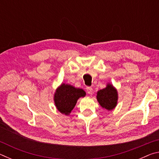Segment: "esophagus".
<instances>
[{
    "label": "esophagus",
    "mask_w": 159,
    "mask_h": 159,
    "mask_svg": "<svg viewBox=\"0 0 159 159\" xmlns=\"http://www.w3.org/2000/svg\"><path fill=\"white\" fill-rule=\"evenodd\" d=\"M86 90H87V92L88 94H89V95H92L93 90L92 87H88L87 88H86Z\"/></svg>",
    "instance_id": "34e87169"
}]
</instances>
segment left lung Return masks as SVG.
<instances>
[{
    "label": "left lung",
    "mask_w": 159,
    "mask_h": 159,
    "mask_svg": "<svg viewBox=\"0 0 159 159\" xmlns=\"http://www.w3.org/2000/svg\"><path fill=\"white\" fill-rule=\"evenodd\" d=\"M97 100L102 108L107 111H112L117 106L118 94L117 89L111 83H108L106 88L97 92Z\"/></svg>",
    "instance_id": "1"
}]
</instances>
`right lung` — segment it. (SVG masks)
Returning <instances> with one entry per match:
<instances>
[{
    "mask_svg": "<svg viewBox=\"0 0 159 159\" xmlns=\"http://www.w3.org/2000/svg\"><path fill=\"white\" fill-rule=\"evenodd\" d=\"M86 93L81 88H75L74 86L61 83L58 86L54 93V102L56 108L61 114L69 116L80 98H84Z\"/></svg>",
    "mask_w": 159,
    "mask_h": 159,
    "instance_id": "1",
    "label": "right lung"
}]
</instances>
